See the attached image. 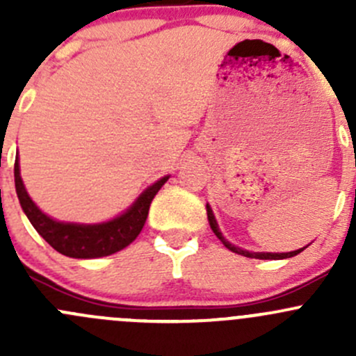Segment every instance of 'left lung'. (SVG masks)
<instances>
[{
	"mask_svg": "<svg viewBox=\"0 0 356 356\" xmlns=\"http://www.w3.org/2000/svg\"><path fill=\"white\" fill-rule=\"evenodd\" d=\"M207 215H208V222H210L211 231H213L215 236H217V238L220 239L222 245L227 248V250L234 251V253H238V254H243V257H246V258H258V260H284V258L296 257V254L301 253V251H303L305 248H308V245H307V246L300 248V250L288 251V253H268V251H248V250H243V248H239V246L232 245V243H229L227 239H225L224 236H222L220 229H218V224H217V218H215V215H213V210H211V207L208 203H207Z\"/></svg>",
	"mask_w": 356,
	"mask_h": 356,
	"instance_id": "8db88e82",
	"label": "left lung"
}]
</instances>
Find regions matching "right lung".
I'll return each mask as SVG.
<instances>
[{
    "label": "right lung",
    "instance_id": "right-lung-1",
    "mask_svg": "<svg viewBox=\"0 0 356 356\" xmlns=\"http://www.w3.org/2000/svg\"><path fill=\"white\" fill-rule=\"evenodd\" d=\"M170 175L158 179L145 189L134 203L122 211L117 217L99 224H77V222H62L46 215L38 204L32 201L20 177L19 153L15 156V189L20 207L27 215L32 227L39 232L49 246L58 253L70 258H102L117 253L131 245L141 232L146 218H148L149 204L161 186L168 181Z\"/></svg>",
    "mask_w": 356,
    "mask_h": 356
}]
</instances>
